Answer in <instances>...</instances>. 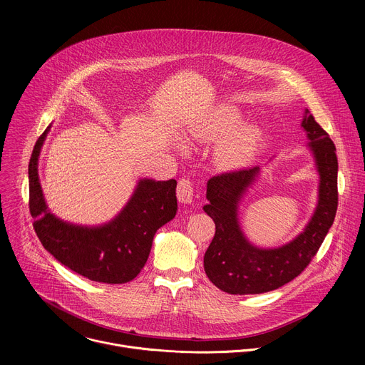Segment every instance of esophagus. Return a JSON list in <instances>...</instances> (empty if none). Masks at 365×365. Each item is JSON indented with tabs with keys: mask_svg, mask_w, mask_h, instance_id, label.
Segmentation results:
<instances>
[{
	"mask_svg": "<svg viewBox=\"0 0 365 365\" xmlns=\"http://www.w3.org/2000/svg\"><path fill=\"white\" fill-rule=\"evenodd\" d=\"M193 183L190 179L187 178H182L178 182V187H176V193H178V199L183 203H190L193 199Z\"/></svg>",
	"mask_w": 365,
	"mask_h": 365,
	"instance_id": "obj_1",
	"label": "esophagus"
}]
</instances>
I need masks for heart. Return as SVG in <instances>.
<instances>
[{
    "label": "heart",
    "mask_w": 365,
    "mask_h": 365,
    "mask_svg": "<svg viewBox=\"0 0 365 365\" xmlns=\"http://www.w3.org/2000/svg\"><path fill=\"white\" fill-rule=\"evenodd\" d=\"M238 121V114L231 108L217 110L210 121L189 131L192 140L220 137L230 133ZM258 145V133L244 127L232 131L220 147V159L225 166H241L251 160Z\"/></svg>",
    "instance_id": "1"
}]
</instances>
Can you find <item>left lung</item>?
<instances>
[{
  "label": "left lung",
  "mask_w": 365,
  "mask_h": 365,
  "mask_svg": "<svg viewBox=\"0 0 365 365\" xmlns=\"http://www.w3.org/2000/svg\"><path fill=\"white\" fill-rule=\"evenodd\" d=\"M321 175L317 211L292 242L262 250L242 235L237 206L258 168L221 173L207 180L203 211L215 222V235L203 255L205 273L218 289L231 294H257L282 287L312 262L334 224L338 207V159L329 134L306 111L302 121Z\"/></svg>",
  "instance_id": "obj_1"
}]
</instances>
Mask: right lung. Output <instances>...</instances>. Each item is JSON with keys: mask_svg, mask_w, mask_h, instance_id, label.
<instances>
[{"mask_svg": "<svg viewBox=\"0 0 365 365\" xmlns=\"http://www.w3.org/2000/svg\"><path fill=\"white\" fill-rule=\"evenodd\" d=\"M46 134L37 138L29 163V207L40 242L58 262L92 282H131L147 262L155 231L176 215V180H141L123 212L103 227L66 224L48 212L38 183L37 159Z\"/></svg>", "mask_w": 365, "mask_h": 365, "instance_id": "add662e5", "label": "right lung"}]
</instances>
